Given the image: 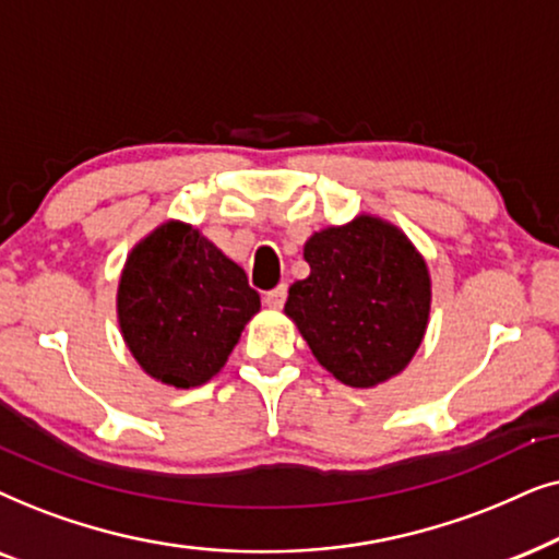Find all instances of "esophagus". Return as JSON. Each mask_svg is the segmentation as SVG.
I'll use <instances>...</instances> for the list:
<instances>
[{"label": "esophagus", "mask_w": 559, "mask_h": 559, "mask_svg": "<svg viewBox=\"0 0 559 559\" xmlns=\"http://www.w3.org/2000/svg\"><path fill=\"white\" fill-rule=\"evenodd\" d=\"M286 294H288V286H286V284L275 286L273 292H267V294H265V307H271V309H281V307H284V301H286Z\"/></svg>", "instance_id": "esophagus-1"}]
</instances>
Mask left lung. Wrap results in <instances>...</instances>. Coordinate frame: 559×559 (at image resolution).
<instances>
[{"label": "left lung", "mask_w": 559, "mask_h": 559, "mask_svg": "<svg viewBox=\"0 0 559 559\" xmlns=\"http://www.w3.org/2000/svg\"><path fill=\"white\" fill-rule=\"evenodd\" d=\"M304 260L311 273L288 288L286 314L317 360L353 389L401 373L421 345L431 299L414 245L362 214L311 235Z\"/></svg>", "instance_id": "8db88e82"}]
</instances>
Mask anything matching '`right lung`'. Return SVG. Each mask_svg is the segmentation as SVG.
Returning a JSON list of instances; mask_svg holds the SVG:
<instances>
[{
	"instance_id": "right-lung-1",
	"label": "right lung",
	"mask_w": 559,
	"mask_h": 559,
	"mask_svg": "<svg viewBox=\"0 0 559 559\" xmlns=\"http://www.w3.org/2000/svg\"><path fill=\"white\" fill-rule=\"evenodd\" d=\"M258 309L242 267L181 222L130 252L117 294L130 353L147 376L176 389L217 376Z\"/></svg>"
}]
</instances>
